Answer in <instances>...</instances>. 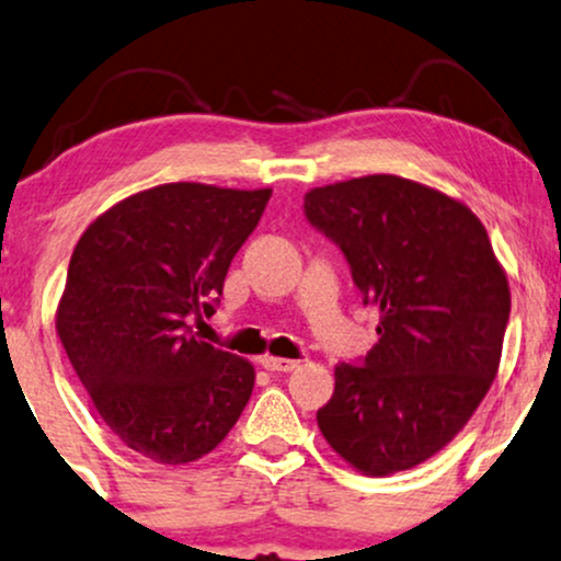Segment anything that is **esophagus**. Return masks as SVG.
Returning a JSON list of instances; mask_svg holds the SVG:
<instances>
[{
    "mask_svg": "<svg viewBox=\"0 0 561 561\" xmlns=\"http://www.w3.org/2000/svg\"><path fill=\"white\" fill-rule=\"evenodd\" d=\"M262 366H265L267 371H294L299 362H294V358H280V356H265L262 358Z\"/></svg>",
    "mask_w": 561,
    "mask_h": 561,
    "instance_id": "1",
    "label": "esophagus"
}]
</instances>
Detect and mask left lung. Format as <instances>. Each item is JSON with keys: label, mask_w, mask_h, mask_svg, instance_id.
<instances>
[{"label": "left lung", "mask_w": 561, "mask_h": 561, "mask_svg": "<svg viewBox=\"0 0 561 561\" xmlns=\"http://www.w3.org/2000/svg\"><path fill=\"white\" fill-rule=\"evenodd\" d=\"M304 216L341 247L379 343L335 366L317 411L328 445L366 476L439 453L496 377L510 320L507 275L481 220L458 199L375 174L304 195Z\"/></svg>", "instance_id": "obj_1"}]
</instances>
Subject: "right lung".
Segmentation results:
<instances>
[{"mask_svg": "<svg viewBox=\"0 0 561 561\" xmlns=\"http://www.w3.org/2000/svg\"><path fill=\"white\" fill-rule=\"evenodd\" d=\"M270 195L161 184L95 218L75 247L59 341L106 426L145 458H203L252 396L254 366L197 341L186 320L216 312Z\"/></svg>", "mask_w": 561, "mask_h": 561, "instance_id": "1", "label": "right lung"}]
</instances>
